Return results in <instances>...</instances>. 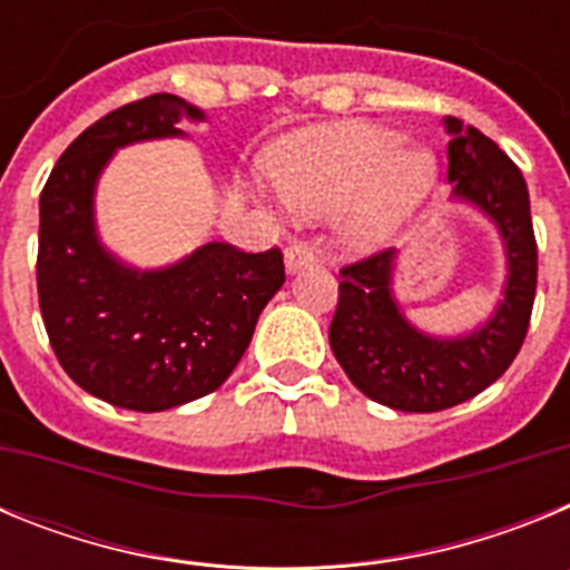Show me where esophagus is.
Returning <instances> with one entry per match:
<instances>
[{
    "instance_id": "1",
    "label": "esophagus",
    "mask_w": 570,
    "mask_h": 570,
    "mask_svg": "<svg viewBox=\"0 0 570 570\" xmlns=\"http://www.w3.org/2000/svg\"><path fill=\"white\" fill-rule=\"evenodd\" d=\"M314 259H316L314 245L305 239H294L288 248H285V265H288V271L305 268V265H311Z\"/></svg>"
}]
</instances>
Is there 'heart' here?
<instances>
[{
	"label": "heart",
	"mask_w": 570,
	"mask_h": 570,
	"mask_svg": "<svg viewBox=\"0 0 570 570\" xmlns=\"http://www.w3.org/2000/svg\"><path fill=\"white\" fill-rule=\"evenodd\" d=\"M276 194L302 214L336 208L340 234L371 248L414 216L436 183L434 156L391 128L322 125L282 139L265 159Z\"/></svg>",
	"instance_id": "1"
}]
</instances>
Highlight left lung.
Wrapping results in <instances>:
<instances>
[{"mask_svg":"<svg viewBox=\"0 0 570 570\" xmlns=\"http://www.w3.org/2000/svg\"><path fill=\"white\" fill-rule=\"evenodd\" d=\"M445 125L454 134L448 142L454 194L480 205L505 239V302L476 334L431 340L402 320L391 296L394 250L382 248L340 268L328 331L331 351L362 394L416 414L460 405L500 380L525 342L537 296V239L520 168L476 128H462L456 119Z\"/></svg>","mask_w":570,"mask_h":570,"instance_id":"8db88e82","label":"left lung"}]
</instances>
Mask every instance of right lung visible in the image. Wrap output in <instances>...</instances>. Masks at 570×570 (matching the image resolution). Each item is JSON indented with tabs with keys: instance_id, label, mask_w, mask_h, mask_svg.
I'll use <instances>...</instances> for the list:
<instances>
[{
	"instance_id": "right-lung-1",
	"label": "right lung",
	"mask_w": 570,
	"mask_h": 570,
	"mask_svg": "<svg viewBox=\"0 0 570 570\" xmlns=\"http://www.w3.org/2000/svg\"><path fill=\"white\" fill-rule=\"evenodd\" d=\"M185 116L203 119L174 94L110 110L65 148L39 196L37 291L50 347L79 387L130 411H165L223 385L285 282L279 248L210 242L174 268L136 274L97 242L90 205L110 154L183 134Z\"/></svg>"
}]
</instances>
